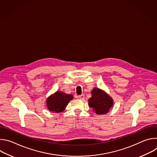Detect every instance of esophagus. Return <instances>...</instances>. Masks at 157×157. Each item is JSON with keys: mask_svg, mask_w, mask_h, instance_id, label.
Masks as SVG:
<instances>
[{"mask_svg": "<svg viewBox=\"0 0 157 157\" xmlns=\"http://www.w3.org/2000/svg\"><path fill=\"white\" fill-rule=\"evenodd\" d=\"M78 98H79L80 99L83 100V99H84V94H81V95H80V96H78Z\"/></svg>", "mask_w": 157, "mask_h": 157, "instance_id": "esophagus-1", "label": "esophagus"}]
</instances>
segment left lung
I'll return each mask as SVG.
<instances>
[{
	"mask_svg": "<svg viewBox=\"0 0 157 157\" xmlns=\"http://www.w3.org/2000/svg\"><path fill=\"white\" fill-rule=\"evenodd\" d=\"M114 104L113 99L107 93L99 88H94L91 91V98L88 100V105L96 114H105Z\"/></svg>",
	"mask_w": 157,
	"mask_h": 157,
	"instance_id": "8db88e82",
	"label": "left lung"
}]
</instances>
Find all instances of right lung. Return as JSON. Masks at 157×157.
Returning <instances> with one entry per match:
<instances>
[{"instance_id": "1", "label": "right lung", "mask_w": 157, "mask_h": 157, "mask_svg": "<svg viewBox=\"0 0 157 157\" xmlns=\"http://www.w3.org/2000/svg\"><path fill=\"white\" fill-rule=\"evenodd\" d=\"M73 99V96L72 94L58 91L47 99V107L50 111L53 113H61L65 110L67 105Z\"/></svg>"}]
</instances>
